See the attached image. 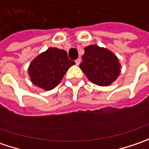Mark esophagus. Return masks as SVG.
Listing matches in <instances>:
<instances>
[{"label": "esophagus", "instance_id": "34e87169", "mask_svg": "<svg viewBox=\"0 0 149 149\" xmlns=\"http://www.w3.org/2000/svg\"><path fill=\"white\" fill-rule=\"evenodd\" d=\"M75 62H76V64H77V65L78 66V65L80 64V62H81V59H80V58H77V60H76Z\"/></svg>", "mask_w": 149, "mask_h": 149}]
</instances>
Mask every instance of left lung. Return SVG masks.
Segmentation results:
<instances>
[{"instance_id": "1", "label": "left lung", "mask_w": 149, "mask_h": 149, "mask_svg": "<svg viewBox=\"0 0 149 149\" xmlns=\"http://www.w3.org/2000/svg\"><path fill=\"white\" fill-rule=\"evenodd\" d=\"M84 51L79 68L89 81L101 87L109 86L116 81L121 72V64L117 56L97 45H89Z\"/></svg>"}]
</instances>
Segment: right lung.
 Instances as JSON below:
<instances>
[{
  "mask_svg": "<svg viewBox=\"0 0 149 149\" xmlns=\"http://www.w3.org/2000/svg\"><path fill=\"white\" fill-rule=\"evenodd\" d=\"M74 64L66 51L50 47L31 61L28 74L35 86L50 91L61 82L67 71Z\"/></svg>",
  "mask_w": 149,
  "mask_h": 149,
  "instance_id": "obj_1",
  "label": "right lung"
}]
</instances>
